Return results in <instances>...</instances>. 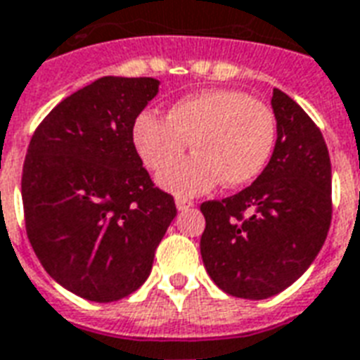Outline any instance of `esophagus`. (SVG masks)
Returning a JSON list of instances; mask_svg holds the SVG:
<instances>
[{
  "instance_id": "34e87169",
  "label": "esophagus",
  "mask_w": 360,
  "mask_h": 360,
  "mask_svg": "<svg viewBox=\"0 0 360 360\" xmlns=\"http://www.w3.org/2000/svg\"><path fill=\"white\" fill-rule=\"evenodd\" d=\"M175 206H177L179 212H185V210H188V207H193L194 204L191 200H187V198H175Z\"/></svg>"
}]
</instances>
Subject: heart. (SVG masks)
Instances as JSON below:
<instances>
[{"label": "heart", "instance_id": "heart-1", "mask_svg": "<svg viewBox=\"0 0 360 360\" xmlns=\"http://www.w3.org/2000/svg\"><path fill=\"white\" fill-rule=\"evenodd\" d=\"M135 150L160 172L186 150H197L160 173V187L194 196L217 187H244L263 173L273 154L276 120L262 101L236 89H206L173 103L166 118L143 112L133 122Z\"/></svg>", "mask_w": 360, "mask_h": 360}]
</instances>
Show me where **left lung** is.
<instances>
[{
	"mask_svg": "<svg viewBox=\"0 0 360 360\" xmlns=\"http://www.w3.org/2000/svg\"><path fill=\"white\" fill-rule=\"evenodd\" d=\"M271 106L276 143L262 175L238 194L200 206L207 275L244 300L292 286L315 262L332 219V166L321 129L281 89Z\"/></svg>",
	"mask_w": 360,
	"mask_h": 360,
	"instance_id": "8db88e82",
	"label": "left lung"
}]
</instances>
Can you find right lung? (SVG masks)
Listing matches in <instances>:
<instances>
[{
  "label": "right lung",
  "instance_id": "1",
  "mask_svg": "<svg viewBox=\"0 0 360 360\" xmlns=\"http://www.w3.org/2000/svg\"><path fill=\"white\" fill-rule=\"evenodd\" d=\"M158 87L154 78L95 79L60 101L28 146L20 185L28 240L53 281L89 302L139 288L177 215L131 139Z\"/></svg>",
  "mask_w": 360,
  "mask_h": 360
}]
</instances>
